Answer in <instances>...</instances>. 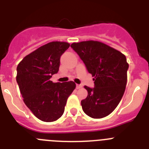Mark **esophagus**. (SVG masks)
Masks as SVG:
<instances>
[{
	"label": "esophagus",
	"instance_id": "34e87169",
	"mask_svg": "<svg viewBox=\"0 0 149 149\" xmlns=\"http://www.w3.org/2000/svg\"><path fill=\"white\" fill-rule=\"evenodd\" d=\"M81 87H82V85H81V84H76V88L77 89H80Z\"/></svg>",
	"mask_w": 149,
	"mask_h": 149
}]
</instances>
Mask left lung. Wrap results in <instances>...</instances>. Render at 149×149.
Masks as SVG:
<instances>
[{
    "mask_svg": "<svg viewBox=\"0 0 149 149\" xmlns=\"http://www.w3.org/2000/svg\"><path fill=\"white\" fill-rule=\"evenodd\" d=\"M92 74L95 86H85L88 95L81 101L84 112L93 119L108 116L120 102L125 90L128 64L120 51L97 41L71 45Z\"/></svg>",
    "mask_w": 149,
    "mask_h": 149,
    "instance_id": "1",
    "label": "left lung"
}]
</instances>
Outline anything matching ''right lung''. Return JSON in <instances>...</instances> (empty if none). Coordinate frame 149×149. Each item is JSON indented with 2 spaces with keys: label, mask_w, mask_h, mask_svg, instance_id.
Returning a JSON list of instances; mask_svg holds the SVG:
<instances>
[{
  "label": "right lung",
  "mask_w": 149,
  "mask_h": 149,
  "mask_svg": "<svg viewBox=\"0 0 149 149\" xmlns=\"http://www.w3.org/2000/svg\"><path fill=\"white\" fill-rule=\"evenodd\" d=\"M70 45L52 42L30 53L17 66L16 81L24 102L38 119L54 122L62 116L68 96L75 89L73 81L53 83L60 56Z\"/></svg>",
  "instance_id": "obj_1"
}]
</instances>
